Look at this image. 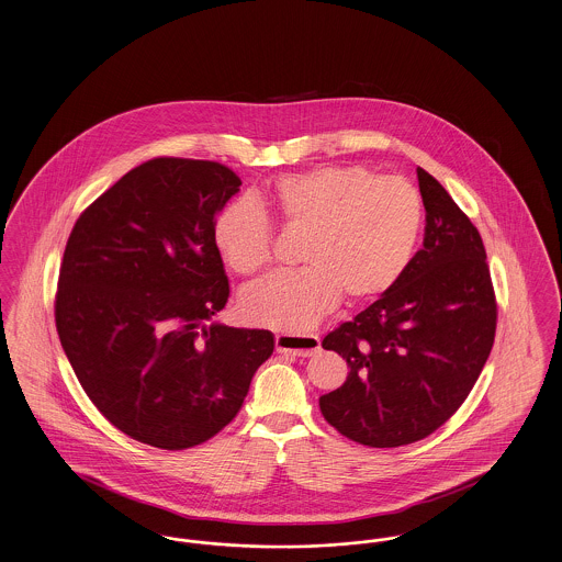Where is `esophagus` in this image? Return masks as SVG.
<instances>
[{
	"instance_id": "esophagus-1",
	"label": "esophagus",
	"mask_w": 562,
	"mask_h": 562,
	"mask_svg": "<svg viewBox=\"0 0 562 562\" xmlns=\"http://www.w3.org/2000/svg\"><path fill=\"white\" fill-rule=\"evenodd\" d=\"M322 340L313 334H277V351L295 355V357H313L319 353Z\"/></svg>"
}]
</instances>
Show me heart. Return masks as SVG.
Instances as JSON below:
<instances>
[{"label": "heart", "instance_id": "b5f03b06", "mask_svg": "<svg viewBox=\"0 0 562 562\" xmlns=\"http://www.w3.org/2000/svg\"><path fill=\"white\" fill-rule=\"evenodd\" d=\"M274 222L304 235L297 262L247 288L238 313L251 325L300 334L325 317L342 294L370 302L389 292L413 258L423 203L411 181L379 178L366 167H315L277 179L260 199ZM213 243L226 267L249 277L270 260L267 213L237 201L213 222Z\"/></svg>", "mask_w": 562, "mask_h": 562}]
</instances>
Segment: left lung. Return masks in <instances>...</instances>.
Here are the masks:
<instances>
[{
  "label": "left lung",
  "mask_w": 562,
  "mask_h": 562,
  "mask_svg": "<svg viewBox=\"0 0 562 562\" xmlns=\"http://www.w3.org/2000/svg\"><path fill=\"white\" fill-rule=\"evenodd\" d=\"M423 249L395 285L324 338L349 376L319 397L325 420L353 442H418L459 411L497 329V300L477 228L442 183L416 169Z\"/></svg>",
  "instance_id": "8db88e82"
}]
</instances>
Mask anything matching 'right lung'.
Returning a JSON list of instances; mask_svg holds the SVG:
<instances>
[{
    "mask_svg": "<svg viewBox=\"0 0 562 562\" xmlns=\"http://www.w3.org/2000/svg\"><path fill=\"white\" fill-rule=\"evenodd\" d=\"M238 186L220 162L151 158L67 240L55 300L63 351L99 413L137 442H207L274 349L268 329L205 325L231 294L213 222Z\"/></svg>",
    "mask_w": 562,
    "mask_h": 562,
    "instance_id": "1",
    "label": "right lung"
}]
</instances>
